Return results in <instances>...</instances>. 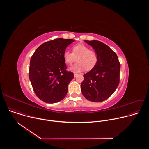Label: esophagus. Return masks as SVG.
Segmentation results:
<instances>
[{
    "mask_svg": "<svg viewBox=\"0 0 149 149\" xmlns=\"http://www.w3.org/2000/svg\"><path fill=\"white\" fill-rule=\"evenodd\" d=\"M74 77H77V76L78 75V74H77V73H74Z\"/></svg>",
    "mask_w": 149,
    "mask_h": 149,
    "instance_id": "34e87169",
    "label": "esophagus"
}]
</instances>
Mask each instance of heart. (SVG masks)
I'll use <instances>...</instances> for the list:
<instances>
[{
	"label": "heart",
	"instance_id": "b5f03b06",
	"mask_svg": "<svg viewBox=\"0 0 149 149\" xmlns=\"http://www.w3.org/2000/svg\"><path fill=\"white\" fill-rule=\"evenodd\" d=\"M63 57L67 65H72L77 61L78 62L71 68L75 72H80L86 69L90 71L97 65L98 56L97 53L82 44L74 45L72 48V52L65 51L63 54Z\"/></svg>",
	"mask_w": 149,
	"mask_h": 149
}]
</instances>
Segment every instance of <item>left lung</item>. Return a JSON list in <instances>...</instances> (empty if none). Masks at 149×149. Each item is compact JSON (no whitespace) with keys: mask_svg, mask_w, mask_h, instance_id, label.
Masks as SVG:
<instances>
[{"mask_svg":"<svg viewBox=\"0 0 149 149\" xmlns=\"http://www.w3.org/2000/svg\"><path fill=\"white\" fill-rule=\"evenodd\" d=\"M85 42L95 51L98 62L94 68L84 75L81 91L88 100L101 102L109 98L118 86L120 63L116 54L102 42Z\"/></svg>","mask_w":149,"mask_h":149,"instance_id":"obj_1","label":"left lung"}]
</instances>
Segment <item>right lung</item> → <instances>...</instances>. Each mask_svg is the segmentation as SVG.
I'll use <instances>...</instances> for the list:
<instances>
[{
  "mask_svg": "<svg viewBox=\"0 0 149 149\" xmlns=\"http://www.w3.org/2000/svg\"><path fill=\"white\" fill-rule=\"evenodd\" d=\"M74 41L62 38L49 40L40 45L32 55L29 77L36 95L42 101L52 104L65 97L74 74L66 70L63 54Z\"/></svg>",
  "mask_w": 149,
  "mask_h": 149,
  "instance_id": "add662e5",
  "label": "right lung"
}]
</instances>
